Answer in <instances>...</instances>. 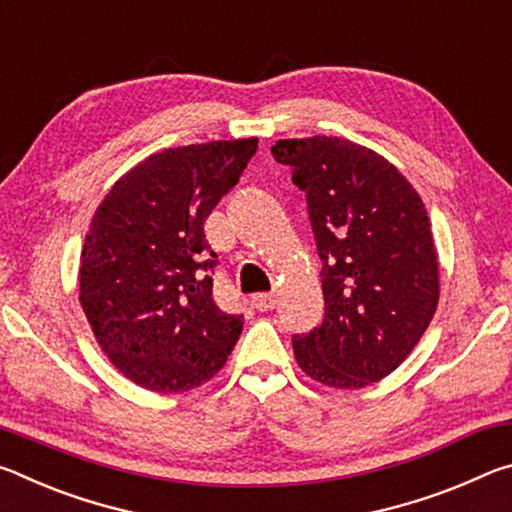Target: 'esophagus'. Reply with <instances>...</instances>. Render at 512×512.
<instances>
[{
    "label": "esophagus",
    "instance_id": "1",
    "mask_svg": "<svg viewBox=\"0 0 512 512\" xmlns=\"http://www.w3.org/2000/svg\"><path fill=\"white\" fill-rule=\"evenodd\" d=\"M253 307L259 309V311H268L275 307V296H271V293H255L253 296Z\"/></svg>",
    "mask_w": 512,
    "mask_h": 512
}]
</instances>
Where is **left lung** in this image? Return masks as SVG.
<instances>
[{"label": "left lung", "mask_w": 512, "mask_h": 512, "mask_svg": "<svg viewBox=\"0 0 512 512\" xmlns=\"http://www.w3.org/2000/svg\"><path fill=\"white\" fill-rule=\"evenodd\" d=\"M273 158L307 196L325 318L293 334L311 379L363 388L409 357L438 305V259L422 198L391 162L343 137L280 140Z\"/></svg>", "instance_id": "left-lung-1"}]
</instances>
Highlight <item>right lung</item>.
I'll list each match as a JSON object with an SVG mask.
<instances>
[{
    "label": "right lung",
    "mask_w": 512,
    "mask_h": 512,
    "mask_svg": "<svg viewBox=\"0 0 512 512\" xmlns=\"http://www.w3.org/2000/svg\"><path fill=\"white\" fill-rule=\"evenodd\" d=\"M255 151L250 137L155 153L94 212L81 253V307L101 350L137 386L192 391L235 348L244 316L214 302L219 259L203 223Z\"/></svg>",
    "instance_id": "obj_1"
}]
</instances>
